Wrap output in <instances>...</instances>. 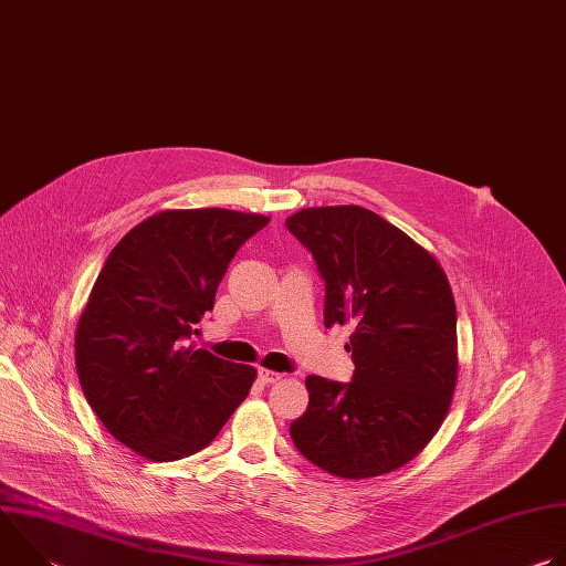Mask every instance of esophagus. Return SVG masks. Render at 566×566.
<instances>
[{"mask_svg": "<svg viewBox=\"0 0 566 566\" xmlns=\"http://www.w3.org/2000/svg\"><path fill=\"white\" fill-rule=\"evenodd\" d=\"M258 376H260V380H262L264 385H271V382L282 380V374H277V371H273V369H264V367L258 371Z\"/></svg>", "mask_w": 566, "mask_h": 566, "instance_id": "obj_1", "label": "esophagus"}]
</instances>
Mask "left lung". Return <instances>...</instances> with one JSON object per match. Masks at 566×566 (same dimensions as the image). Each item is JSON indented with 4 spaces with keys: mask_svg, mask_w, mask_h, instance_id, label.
<instances>
[{
    "mask_svg": "<svg viewBox=\"0 0 566 566\" xmlns=\"http://www.w3.org/2000/svg\"><path fill=\"white\" fill-rule=\"evenodd\" d=\"M286 228L325 280V327L354 325L352 382L308 376L295 448L343 479L412 461L441 428L457 385V306L432 253L360 206L304 208Z\"/></svg>",
    "mask_w": 566,
    "mask_h": 566,
    "instance_id": "left-lung-1",
    "label": "left lung"
}]
</instances>
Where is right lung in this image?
<instances>
[{
	"label": "right lung",
	"instance_id": "obj_1",
	"mask_svg": "<svg viewBox=\"0 0 566 566\" xmlns=\"http://www.w3.org/2000/svg\"><path fill=\"white\" fill-rule=\"evenodd\" d=\"M271 219L223 208L164 210L109 253L75 329L85 398L123 446L149 461L203 450L251 391V365L186 343L212 311L239 247Z\"/></svg>",
	"mask_w": 566,
	"mask_h": 566
}]
</instances>
